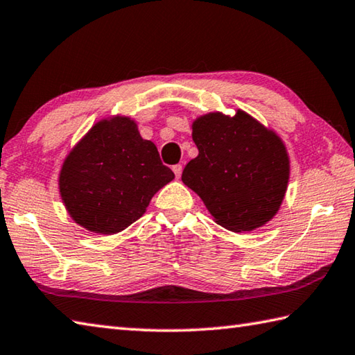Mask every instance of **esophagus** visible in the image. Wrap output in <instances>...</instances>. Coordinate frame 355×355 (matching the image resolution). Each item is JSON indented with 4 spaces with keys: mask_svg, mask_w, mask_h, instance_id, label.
Masks as SVG:
<instances>
[{
    "mask_svg": "<svg viewBox=\"0 0 355 355\" xmlns=\"http://www.w3.org/2000/svg\"><path fill=\"white\" fill-rule=\"evenodd\" d=\"M172 171H173V173H175V177L180 178V177H182V172H183V166L182 164L172 166Z\"/></svg>",
    "mask_w": 355,
    "mask_h": 355,
    "instance_id": "obj_1",
    "label": "esophagus"
}]
</instances>
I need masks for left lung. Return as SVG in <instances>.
I'll use <instances>...</instances> for the list:
<instances>
[{"label":"left lung","instance_id":"left-lung-1","mask_svg":"<svg viewBox=\"0 0 355 355\" xmlns=\"http://www.w3.org/2000/svg\"><path fill=\"white\" fill-rule=\"evenodd\" d=\"M198 155L182 180L203 200L220 226L254 231L279 212L289 182L286 146L274 130L239 109L209 112L192 123Z\"/></svg>","mask_w":355,"mask_h":355}]
</instances>
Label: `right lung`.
Here are the masks:
<instances>
[{"instance_id":"add662e5","label":"right lung","mask_w":355,"mask_h":355,"mask_svg":"<svg viewBox=\"0 0 355 355\" xmlns=\"http://www.w3.org/2000/svg\"><path fill=\"white\" fill-rule=\"evenodd\" d=\"M175 178L137 123L115 115L95 123L62 162L58 187L76 225L121 232L146 212L152 197Z\"/></svg>"}]
</instances>
